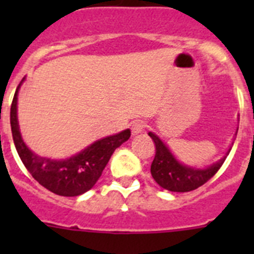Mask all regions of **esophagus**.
Returning a JSON list of instances; mask_svg holds the SVG:
<instances>
[{
	"instance_id": "esophagus-1",
	"label": "esophagus",
	"mask_w": 254,
	"mask_h": 254,
	"mask_svg": "<svg viewBox=\"0 0 254 254\" xmlns=\"http://www.w3.org/2000/svg\"><path fill=\"white\" fill-rule=\"evenodd\" d=\"M146 127V122L145 121H134L131 126V132L132 134H138L145 129Z\"/></svg>"
}]
</instances>
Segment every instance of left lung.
<instances>
[{
	"label": "left lung",
	"instance_id": "obj_1",
	"mask_svg": "<svg viewBox=\"0 0 254 254\" xmlns=\"http://www.w3.org/2000/svg\"><path fill=\"white\" fill-rule=\"evenodd\" d=\"M154 140L156 152L151 164V176L160 187L172 192H190L203 186L207 181L219 172L225 159H221L219 163L206 168V169H194L186 167L179 163L172 152L169 151L163 141L154 134L149 133Z\"/></svg>",
	"mask_w": 254,
	"mask_h": 254
}]
</instances>
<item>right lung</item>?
I'll return each instance as SVG.
<instances>
[{"mask_svg":"<svg viewBox=\"0 0 254 254\" xmlns=\"http://www.w3.org/2000/svg\"><path fill=\"white\" fill-rule=\"evenodd\" d=\"M17 90L11 103L10 123L16 151L31 177L48 190L58 196L75 197L94 187L117 147L131 136V131L120 132L96 141L80 154L67 160L40 158L26 147L19 131L16 116Z\"/></svg>","mask_w":254,"mask_h":254,"instance_id":"add662e5","label":"right lung"}]
</instances>
